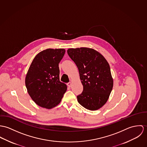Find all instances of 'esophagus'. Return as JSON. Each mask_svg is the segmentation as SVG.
Segmentation results:
<instances>
[{
    "label": "esophagus",
    "mask_w": 147,
    "mask_h": 147,
    "mask_svg": "<svg viewBox=\"0 0 147 147\" xmlns=\"http://www.w3.org/2000/svg\"><path fill=\"white\" fill-rule=\"evenodd\" d=\"M67 86H68V87H70L71 86V83L70 82H69V83H67Z\"/></svg>",
    "instance_id": "obj_1"
}]
</instances>
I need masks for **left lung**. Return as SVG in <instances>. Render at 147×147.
<instances>
[{
    "instance_id": "8db88e82",
    "label": "left lung",
    "mask_w": 147,
    "mask_h": 147,
    "mask_svg": "<svg viewBox=\"0 0 147 147\" xmlns=\"http://www.w3.org/2000/svg\"><path fill=\"white\" fill-rule=\"evenodd\" d=\"M67 52L78 69L83 86L81 94L77 96L78 102L87 109L98 110L106 103L113 88L108 63L92 49H69Z\"/></svg>"
}]
</instances>
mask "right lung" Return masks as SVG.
I'll use <instances>...</instances> for the list:
<instances>
[{"instance_id":"obj_1","label":"right lung","mask_w":147,"mask_h":147,"mask_svg":"<svg viewBox=\"0 0 147 147\" xmlns=\"http://www.w3.org/2000/svg\"><path fill=\"white\" fill-rule=\"evenodd\" d=\"M65 50L45 49L33 59L25 78L28 92L39 106L51 109L61 101L67 90L65 83L60 81L59 64Z\"/></svg>"}]
</instances>
